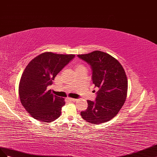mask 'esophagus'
Returning a JSON list of instances; mask_svg holds the SVG:
<instances>
[{
  "label": "esophagus",
  "mask_w": 157,
  "mask_h": 157,
  "mask_svg": "<svg viewBox=\"0 0 157 157\" xmlns=\"http://www.w3.org/2000/svg\"><path fill=\"white\" fill-rule=\"evenodd\" d=\"M67 99H68V101H70V102H74V101H76V99H75V98H67Z\"/></svg>",
  "instance_id": "34e87169"
}]
</instances>
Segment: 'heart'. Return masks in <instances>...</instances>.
<instances>
[{
	"label": "heart",
	"mask_w": 157,
	"mask_h": 157,
	"mask_svg": "<svg viewBox=\"0 0 157 157\" xmlns=\"http://www.w3.org/2000/svg\"><path fill=\"white\" fill-rule=\"evenodd\" d=\"M79 67H83V66H78V67H77V68H79Z\"/></svg>",
	"instance_id": "1"
}]
</instances>
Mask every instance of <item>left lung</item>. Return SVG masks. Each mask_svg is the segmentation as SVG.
<instances>
[{
    "label": "left lung",
    "mask_w": 157,
    "mask_h": 157,
    "mask_svg": "<svg viewBox=\"0 0 157 157\" xmlns=\"http://www.w3.org/2000/svg\"><path fill=\"white\" fill-rule=\"evenodd\" d=\"M78 56L91 66L93 83L99 89L95 101L87 100V109L81 112V116L94 124L108 122L119 113L126 101V72L120 62L108 53L95 51Z\"/></svg>",
    "instance_id": "1"
}]
</instances>
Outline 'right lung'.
<instances>
[{
    "label": "right lung",
    "mask_w": 157,
    "mask_h": 157,
    "mask_svg": "<svg viewBox=\"0 0 157 157\" xmlns=\"http://www.w3.org/2000/svg\"><path fill=\"white\" fill-rule=\"evenodd\" d=\"M74 57V55L46 52L35 57L26 66L18 91L21 105L33 118L51 122L60 117L64 98L53 95L47 87Z\"/></svg>",
    "instance_id": "right-lung-1"
}]
</instances>
